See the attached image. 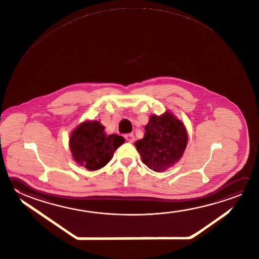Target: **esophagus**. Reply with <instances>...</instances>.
<instances>
[{
    "label": "esophagus",
    "instance_id": "obj_1",
    "mask_svg": "<svg viewBox=\"0 0 259 259\" xmlns=\"http://www.w3.org/2000/svg\"><path fill=\"white\" fill-rule=\"evenodd\" d=\"M125 139H126V141H128V142H131L132 143L133 141H135V138H134V135L132 134V133H128V134H126L125 135Z\"/></svg>",
    "mask_w": 259,
    "mask_h": 259
}]
</instances>
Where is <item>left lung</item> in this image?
<instances>
[{
    "instance_id": "left-lung-1",
    "label": "left lung",
    "mask_w": 259,
    "mask_h": 259,
    "mask_svg": "<svg viewBox=\"0 0 259 259\" xmlns=\"http://www.w3.org/2000/svg\"><path fill=\"white\" fill-rule=\"evenodd\" d=\"M186 128L170 113L152 115L145 126L144 138L135 142L141 160L150 169L160 172L179 161L187 145Z\"/></svg>"
}]
</instances>
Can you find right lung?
<instances>
[{"instance_id": "right-lung-1", "label": "right lung", "mask_w": 259, "mask_h": 259, "mask_svg": "<svg viewBox=\"0 0 259 259\" xmlns=\"http://www.w3.org/2000/svg\"><path fill=\"white\" fill-rule=\"evenodd\" d=\"M104 130L99 121H85L71 134L72 155L78 164L90 170L104 167L112 159L114 151L125 142L123 137L107 135Z\"/></svg>"}]
</instances>
